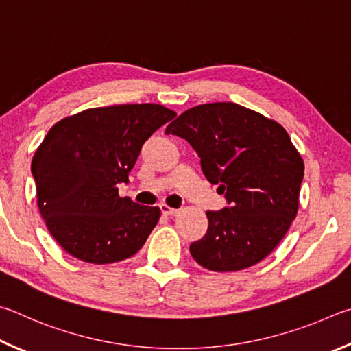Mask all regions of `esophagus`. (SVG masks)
Returning a JSON list of instances; mask_svg holds the SVG:
<instances>
[{
    "label": "esophagus",
    "instance_id": "esophagus-1",
    "mask_svg": "<svg viewBox=\"0 0 351 351\" xmlns=\"http://www.w3.org/2000/svg\"><path fill=\"white\" fill-rule=\"evenodd\" d=\"M160 211H162V214H165V216H174V214L177 213V210H174V208H169L165 204L160 205Z\"/></svg>",
    "mask_w": 351,
    "mask_h": 351
}]
</instances>
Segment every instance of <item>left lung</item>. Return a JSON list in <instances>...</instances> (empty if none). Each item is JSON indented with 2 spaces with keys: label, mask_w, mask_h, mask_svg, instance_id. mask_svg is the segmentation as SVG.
<instances>
[{
  "label": "left lung",
  "mask_w": 351,
  "mask_h": 351,
  "mask_svg": "<svg viewBox=\"0 0 351 351\" xmlns=\"http://www.w3.org/2000/svg\"><path fill=\"white\" fill-rule=\"evenodd\" d=\"M165 132L193 146L206 180L228 204L206 213V234L189 245L194 261L225 273L265 259L296 217L304 179L285 129L241 104L208 103L185 110Z\"/></svg>",
  "instance_id": "1"
}]
</instances>
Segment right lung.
Instances as JSON below:
<instances>
[{"label": "right lung", "instance_id": "right-lung-1", "mask_svg": "<svg viewBox=\"0 0 351 351\" xmlns=\"http://www.w3.org/2000/svg\"><path fill=\"white\" fill-rule=\"evenodd\" d=\"M174 110L160 104L94 108L52 126L36 149V202L60 247L89 263L125 261L143 247L158 206L119 197L141 147Z\"/></svg>", "mask_w": 351, "mask_h": 351}]
</instances>
